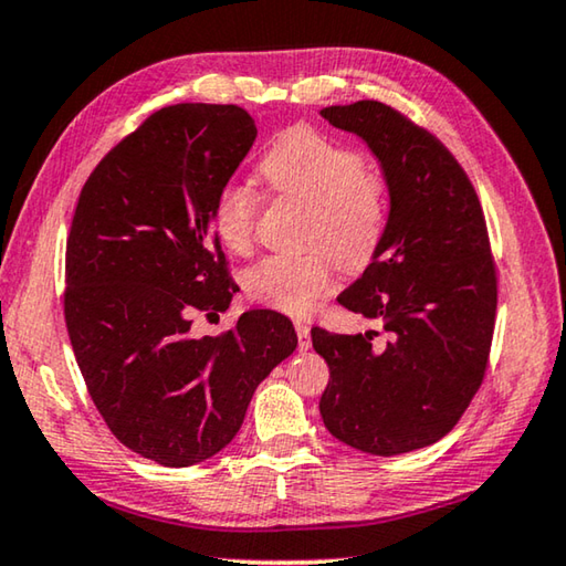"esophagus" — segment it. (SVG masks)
<instances>
[{"label": "esophagus", "instance_id": "esophagus-1", "mask_svg": "<svg viewBox=\"0 0 566 566\" xmlns=\"http://www.w3.org/2000/svg\"><path fill=\"white\" fill-rule=\"evenodd\" d=\"M294 329H296V337H300V349L306 352L312 347V337H310V324L306 322H294Z\"/></svg>", "mask_w": 566, "mask_h": 566}]
</instances>
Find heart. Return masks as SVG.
<instances>
[{
	"label": "heart",
	"instance_id": "obj_1",
	"mask_svg": "<svg viewBox=\"0 0 566 566\" xmlns=\"http://www.w3.org/2000/svg\"><path fill=\"white\" fill-rule=\"evenodd\" d=\"M260 171L276 195L306 207L300 254H270L244 276L254 302L286 314L314 310L334 282L337 259L344 270H361L375 260L387 229V185L364 169L357 149L339 145L312 127H294L266 151ZM260 209L256 191L244 181H227L212 207V229L229 252L247 254Z\"/></svg>",
	"mask_w": 566,
	"mask_h": 566
}]
</instances>
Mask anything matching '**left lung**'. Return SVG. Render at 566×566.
I'll use <instances>...</instances> for the list:
<instances>
[{
    "label": "left lung",
    "instance_id": "1",
    "mask_svg": "<svg viewBox=\"0 0 566 566\" xmlns=\"http://www.w3.org/2000/svg\"><path fill=\"white\" fill-rule=\"evenodd\" d=\"M367 142L389 189L385 239L339 304L379 332L312 329L329 364L324 427L359 452L395 457L449 434L482 387L496 270L482 205L442 142L375 99L319 112Z\"/></svg>",
    "mask_w": 566,
    "mask_h": 566
}]
</instances>
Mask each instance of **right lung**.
<instances>
[{
    "instance_id": "right-lung-1",
    "label": "right lung",
    "mask_w": 566,
    "mask_h": 566,
    "mask_svg": "<svg viewBox=\"0 0 566 566\" xmlns=\"http://www.w3.org/2000/svg\"><path fill=\"white\" fill-rule=\"evenodd\" d=\"M256 139L237 104H175L124 137L82 187L66 239L64 319L94 407L132 452L189 467L232 442L260 381L296 349L252 310L195 337L237 292L212 207Z\"/></svg>"
}]
</instances>
